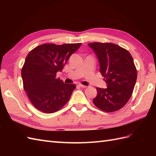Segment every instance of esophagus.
<instances>
[{
  "label": "esophagus",
  "mask_w": 156,
  "mask_h": 156,
  "mask_svg": "<svg viewBox=\"0 0 156 156\" xmlns=\"http://www.w3.org/2000/svg\"><path fill=\"white\" fill-rule=\"evenodd\" d=\"M79 87H80L82 88H87V86H85V85H83V84H78Z\"/></svg>",
  "instance_id": "34e87169"
}]
</instances>
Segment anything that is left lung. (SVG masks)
Here are the masks:
<instances>
[{"mask_svg": "<svg viewBox=\"0 0 156 156\" xmlns=\"http://www.w3.org/2000/svg\"><path fill=\"white\" fill-rule=\"evenodd\" d=\"M97 54L100 72L107 88H97L93 103L105 112L117 111L127 104L137 80V72L133 59L127 49L111 43L88 44Z\"/></svg>", "mask_w": 156, "mask_h": 156, "instance_id": "left-lung-1", "label": "left lung"}]
</instances>
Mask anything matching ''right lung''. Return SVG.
I'll use <instances>...</instances> for the list:
<instances>
[{
  "label": "right lung",
  "mask_w": 156,
  "mask_h": 156,
  "mask_svg": "<svg viewBox=\"0 0 156 156\" xmlns=\"http://www.w3.org/2000/svg\"><path fill=\"white\" fill-rule=\"evenodd\" d=\"M81 45L44 44L29 53L21 69L23 88L37 110L53 113L67 103L76 85L64 84L56 74Z\"/></svg>",
  "instance_id": "right-lung-1"
}]
</instances>
